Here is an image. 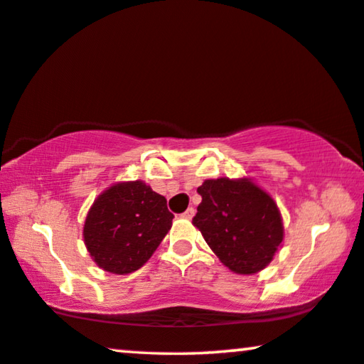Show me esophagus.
Here are the masks:
<instances>
[{"label": "esophagus", "instance_id": "1", "mask_svg": "<svg viewBox=\"0 0 364 364\" xmlns=\"http://www.w3.org/2000/svg\"><path fill=\"white\" fill-rule=\"evenodd\" d=\"M193 215H195V210H193V207H188V208L186 210V212L182 213V217H183V218H187V220H191V218L193 217Z\"/></svg>", "mask_w": 364, "mask_h": 364}]
</instances>
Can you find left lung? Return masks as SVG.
Here are the masks:
<instances>
[{
    "label": "left lung",
    "mask_w": 364,
    "mask_h": 364,
    "mask_svg": "<svg viewBox=\"0 0 364 364\" xmlns=\"http://www.w3.org/2000/svg\"><path fill=\"white\" fill-rule=\"evenodd\" d=\"M197 192L202 203L192 223L220 261L238 274L266 267L284 236L281 213L269 195L246 178L205 181Z\"/></svg>",
    "instance_id": "1"
}]
</instances>
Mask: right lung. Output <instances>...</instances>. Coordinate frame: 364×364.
Listing matches in <instances>:
<instances>
[{"instance_id": "obj_1", "label": "right lung", "mask_w": 364, "mask_h": 364, "mask_svg": "<svg viewBox=\"0 0 364 364\" xmlns=\"http://www.w3.org/2000/svg\"><path fill=\"white\" fill-rule=\"evenodd\" d=\"M167 200L141 181L117 183L95 200L83 240L95 262L113 274L138 271L172 226Z\"/></svg>"}]
</instances>
